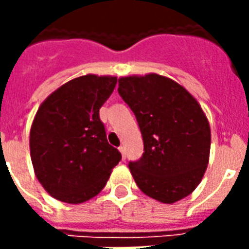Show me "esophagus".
<instances>
[{
    "mask_svg": "<svg viewBox=\"0 0 249 249\" xmlns=\"http://www.w3.org/2000/svg\"><path fill=\"white\" fill-rule=\"evenodd\" d=\"M119 150H120V152H121V155H123V159H126V154H125V147L124 146H120V147H119Z\"/></svg>",
    "mask_w": 249,
    "mask_h": 249,
    "instance_id": "34e87169",
    "label": "esophagus"
}]
</instances>
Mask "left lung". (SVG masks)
<instances>
[{"mask_svg": "<svg viewBox=\"0 0 249 249\" xmlns=\"http://www.w3.org/2000/svg\"><path fill=\"white\" fill-rule=\"evenodd\" d=\"M117 91L143 140L142 156L129 161L138 187L166 204L190 195L204 176L211 150L208 120L196 99L156 73L121 77Z\"/></svg>", "mask_w": 249, "mask_h": 249, "instance_id": "1", "label": "left lung"}]
</instances>
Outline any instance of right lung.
Returning a JSON list of instances; mask_svg holds the SVG:
<instances>
[{"mask_svg": "<svg viewBox=\"0 0 249 249\" xmlns=\"http://www.w3.org/2000/svg\"><path fill=\"white\" fill-rule=\"evenodd\" d=\"M116 83L109 76H81L50 94L37 111L31 159L37 179L58 200L79 204L95 196L121 160L99 117Z\"/></svg>", "mask_w": 249, "mask_h": 249, "instance_id": "obj_1", "label": "right lung"}]
</instances>
